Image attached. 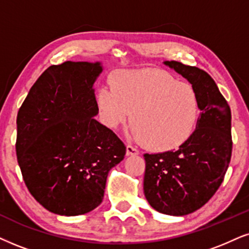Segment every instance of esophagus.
Instances as JSON below:
<instances>
[{
    "label": "esophagus",
    "mask_w": 249,
    "mask_h": 249,
    "mask_svg": "<svg viewBox=\"0 0 249 249\" xmlns=\"http://www.w3.org/2000/svg\"><path fill=\"white\" fill-rule=\"evenodd\" d=\"M139 154V150L137 148L131 146V144H127L126 146V155L127 156H132V155H138Z\"/></svg>",
    "instance_id": "34e87169"
}]
</instances>
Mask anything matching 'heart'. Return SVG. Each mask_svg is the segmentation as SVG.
<instances>
[{"instance_id": "obj_1", "label": "heart", "mask_w": 249, "mask_h": 249, "mask_svg": "<svg viewBox=\"0 0 249 249\" xmlns=\"http://www.w3.org/2000/svg\"><path fill=\"white\" fill-rule=\"evenodd\" d=\"M96 102L110 128L124 124L131 112L132 137L155 152H168L186 142L200 114L194 87L155 69L118 72L111 88H100Z\"/></svg>"}]
</instances>
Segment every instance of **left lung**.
I'll return each mask as SVG.
<instances>
[{
  "instance_id": "obj_1",
  "label": "left lung",
  "mask_w": 249,
  "mask_h": 249,
  "mask_svg": "<svg viewBox=\"0 0 249 249\" xmlns=\"http://www.w3.org/2000/svg\"><path fill=\"white\" fill-rule=\"evenodd\" d=\"M192 84L201 114L196 128L177 150L144 154V196L159 213L184 216L200 209L224 180L232 154L231 109L206 71L164 62Z\"/></svg>"
}]
</instances>
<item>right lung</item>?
<instances>
[{"mask_svg":"<svg viewBox=\"0 0 249 249\" xmlns=\"http://www.w3.org/2000/svg\"><path fill=\"white\" fill-rule=\"evenodd\" d=\"M100 63L52 65L28 92L17 116L16 153L30 193L64 216L102 202L109 170L124 159L123 141L94 116Z\"/></svg>","mask_w":249,"mask_h":249,"instance_id":"right-lung-1","label":"right lung"}]
</instances>
